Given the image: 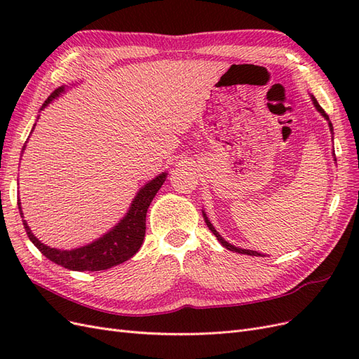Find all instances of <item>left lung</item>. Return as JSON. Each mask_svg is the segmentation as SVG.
<instances>
[{"instance_id":"obj_1","label":"left lung","mask_w":359,"mask_h":359,"mask_svg":"<svg viewBox=\"0 0 359 359\" xmlns=\"http://www.w3.org/2000/svg\"><path fill=\"white\" fill-rule=\"evenodd\" d=\"M311 100H313V104L314 106H316V109L322 114V116L325 118V119H327V121H328V124H330V130H331V132H332V124H331V121H330V116L327 115V114H325V111L322 109V107H320V104L318 103V100L316 99H314V97L311 95ZM203 212V211H202ZM203 219H205V223H206V226H208L210 227V231L217 236V240H219V243L223 245V247H226L227 250H231V252H235V253H241V255H248V256H265V255H260V253H257V252H253V250H245V248H238V247H235V245H232V244H229V243H227V241H224L223 240V238H222V235L219 233V232H217L215 231V227L211 224V222L208 220V217H206V214L203 212Z\"/></svg>"}]
</instances>
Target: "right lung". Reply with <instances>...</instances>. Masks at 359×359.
<instances>
[{
    "instance_id": "add662e5",
    "label": "right lung",
    "mask_w": 359,
    "mask_h": 359,
    "mask_svg": "<svg viewBox=\"0 0 359 359\" xmlns=\"http://www.w3.org/2000/svg\"><path fill=\"white\" fill-rule=\"evenodd\" d=\"M62 91L64 86H60V88L53 91L48 97V100L43 103L41 109L46 107L53 99H57ZM166 175L168 173L163 172L157 178L151 180L148 184H145V186L137 191L136 198L133 199L132 205H130L128 212L126 214L124 219L119 222L112 231H109L106 235H103L99 240L88 245L74 250H58L48 247L32 235L29 226L24 220L27 235L31 243L43 253V256H46L53 264L61 265L72 271H103L123 264L130 257H133L144 243L148 206L151 201L154 199L160 187L163 186V182H165ZM18 205L20 211V203L18 202ZM20 217H24L22 211H20Z\"/></svg>"
}]
</instances>
